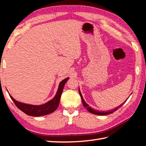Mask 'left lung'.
Returning a JSON list of instances; mask_svg holds the SVG:
<instances>
[{
    "label": "left lung",
    "instance_id": "8db88e82",
    "mask_svg": "<svg viewBox=\"0 0 146 146\" xmlns=\"http://www.w3.org/2000/svg\"><path fill=\"white\" fill-rule=\"evenodd\" d=\"M79 93H80V97H81V98H82V102H83V106H84V107H85L86 109H87L90 112H91L92 113L94 114H95V115H107V114H109V113H111L114 112V111H115L117 109H119V108L120 107H121L122 106V105L125 103V101L124 102V103H123L122 105H119V106H118L117 107L113 108V109L111 110H108V111H99L98 110H94L93 108L90 107H89V105L86 103V102H85L84 99H83V97H82V95L81 94V92H80V90L79 89ZM127 101V100H126Z\"/></svg>",
    "mask_w": 146,
    "mask_h": 146
}]
</instances>
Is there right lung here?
Listing matches in <instances>:
<instances>
[{
	"label": "right lung",
	"instance_id": "add662e5",
	"mask_svg": "<svg viewBox=\"0 0 146 146\" xmlns=\"http://www.w3.org/2000/svg\"><path fill=\"white\" fill-rule=\"evenodd\" d=\"M68 79H69V78H66L64 80H62L60 83V85H59L58 90L55 97L51 100L49 101L47 103L41 105H33L21 103V102L16 101L15 99L12 98L11 95H9V96H10L11 98L14 102V103L16 105L19 109H20L24 113L28 115L33 117H40L42 115H46L53 112L58 108L59 104H60L61 95L62 92L63 90L64 86Z\"/></svg>",
	"mask_w": 146,
	"mask_h": 146
}]
</instances>
